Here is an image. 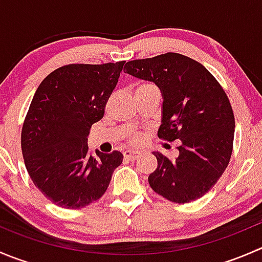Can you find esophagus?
I'll return each instance as SVG.
<instances>
[{
  "label": "esophagus",
  "instance_id": "1",
  "mask_svg": "<svg viewBox=\"0 0 262 262\" xmlns=\"http://www.w3.org/2000/svg\"><path fill=\"white\" fill-rule=\"evenodd\" d=\"M139 156H141V152H139V150L128 149V150H125V152H124V157H125L126 160H129V161L137 160Z\"/></svg>",
  "mask_w": 262,
  "mask_h": 262
}]
</instances>
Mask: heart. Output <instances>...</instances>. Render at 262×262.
<instances>
[{
	"label": "heart",
	"instance_id": "obj_1",
	"mask_svg": "<svg viewBox=\"0 0 262 262\" xmlns=\"http://www.w3.org/2000/svg\"><path fill=\"white\" fill-rule=\"evenodd\" d=\"M152 83H146V82H142V83H138L137 86V90H141V89H147V87H152ZM142 141V134H133V136L129 137V142L132 144H138L139 142Z\"/></svg>",
	"mask_w": 262,
	"mask_h": 262
}]
</instances>
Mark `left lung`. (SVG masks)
<instances>
[{
    "instance_id": "8db88e82",
    "label": "left lung",
    "mask_w": 262,
    "mask_h": 262,
    "mask_svg": "<svg viewBox=\"0 0 262 262\" xmlns=\"http://www.w3.org/2000/svg\"><path fill=\"white\" fill-rule=\"evenodd\" d=\"M124 70L160 87L158 138L181 141L176 160L153 152L158 165L148 176L150 187L179 204L199 199L223 175L233 149L234 115L226 91L204 66L179 53L130 60Z\"/></svg>"
}]
</instances>
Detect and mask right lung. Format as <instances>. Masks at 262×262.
<instances>
[{
  "mask_svg": "<svg viewBox=\"0 0 262 262\" xmlns=\"http://www.w3.org/2000/svg\"><path fill=\"white\" fill-rule=\"evenodd\" d=\"M124 63L63 66L34 95L21 130L24 162L34 185L58 207L80 209L100 199L123 162L118 150L92 156L87 137L104 116Z\"/></svg>",
  "mask_w": 262,
  "mask_h": 262,
  "instance_id": "add662e5",
  "label": "right lung"
}]
</instances>
